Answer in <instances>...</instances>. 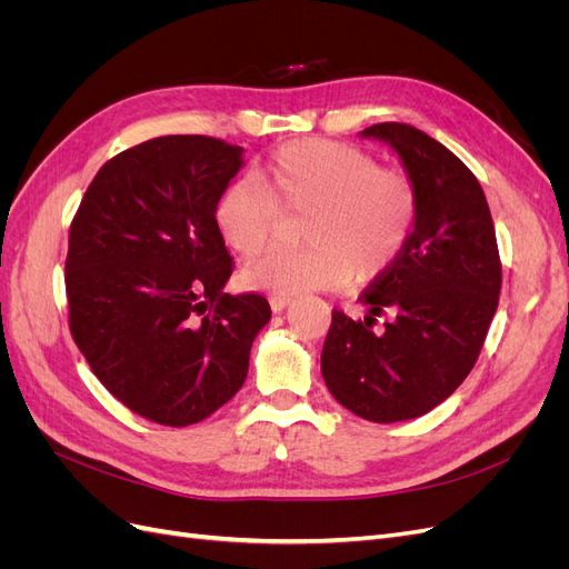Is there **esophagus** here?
Masks as SVG:
<instances>
[{
    "label": "esophagus",
    "instance_id": "obj_1",
    "mask_svg": "<svg viewBox=\"0 0 569 569\" xmlns=\"http://www.w3.org/2000/svg\"><path fill=\"white\" fill-rule=\"evenodd\" d=\"M268 303L272 308V313H280V311H284V306L289 303V297H274V295H270Z\"/></svg>",
    "mask_w": 569,
    "mask_h": 569
}]
</instances>
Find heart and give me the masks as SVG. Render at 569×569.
<instances>
[{"mask_svg": "<svg viewBox=\"0 0 569 569\" xmlns=\"http://www.w3.org/2000/svg\"><path fill=\"white\" fill-rule=\"evenodd\" d=\"M418 180L401 166H380L372 151L335 140L287 142L256 178L222 189L213 222L239 256L263 251L282 216H306L299 251L274 249L239 272L244 287L295 297L372 284L396 266L418 228Z\"/></svg>", "mask_w": 569, "mask_h": 569, "instance_id": "b5f03b06", "label": "heart"}]
</instances>
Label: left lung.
<instances>
[{"label": "left lung", "instance_id": "obj_1", "mask_svg": "<svg viewBox=\"0 0 569 569\" xmlns=\"http://www.w3.org/2000/svg\"><path fill=\"white\" fill-rule=\"evenodd\" d=\"M363 134L399 151L422 209L399 261L358 297L366 318L332 311L320 363L343 408L389 425L437 408L475 368L501 295V256L481 184L453 151L408 123Z\"/></svg>", "mask_w": 569, "mask_h": 569}]
</instances>
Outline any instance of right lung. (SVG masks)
Masks as SVG:
<instances>
[{
  "instance_id": "obj_1",
  "label": "right lung",
  "mask_w": 569,
  "mask_h": 569,
  "mask_svg": "<svg viewBox=\"0 0 569 569\" xmlns=\"http://www.w3.org/2000/svg\"><path fill=\"white\" fill-rule=\"evenodd\" d=\"M242 147L166 134L99 168L68 234V327L97 380L137 416L201 422L242 389L261 295H226L213 206Z\"/></svg>"
}]
</instances>
